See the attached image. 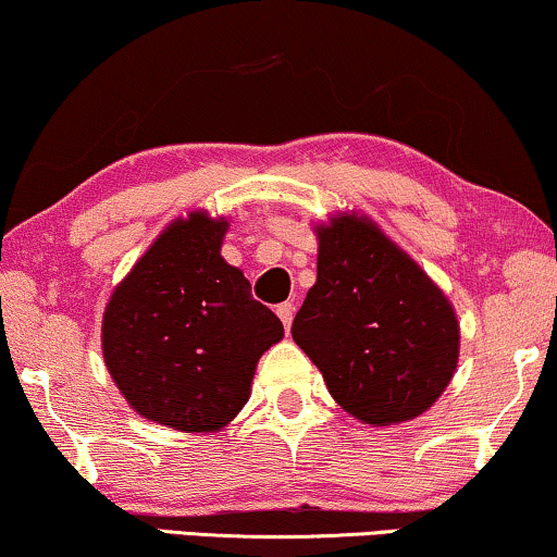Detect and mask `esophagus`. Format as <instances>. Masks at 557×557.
<instances>
[{
  "label": "esophagus",
  "instance_id": "1",
  "mask_svg": "<svg viewBox=\"0 0 557 557\" xmlns=\"http://www.w3.org/2000/svg\"><path fill=\"white\" fill-rule=\"evenodd\" d=\"M277 315H280V321H283L285 331L290 329L293 315H295V306H293V302H280V306H277Z\"/></svg>",
  "mask_w": 557,
  "mask_h": 557
}]
</instances>
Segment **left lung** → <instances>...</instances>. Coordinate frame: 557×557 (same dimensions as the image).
Returning <instances> with one entry per match:
<instances>
[{
	"label": "left lung",
	"mask_w": 557,
	"mask_h": 557,
	"mask_svg": "<svg viewBox=\"0 0 557 557\" xmlns=\"http://www.w3.org/2000/svg\"><path fill=\"white\" fill-rule=\"evenodd\" d=\"M315 236V285L295 313V344L355 419L372 426L417 419L455 375L453 306L364 215L331 218Z\"/></svg>",
	"instance_id": "obj_1"
}]
</instances>
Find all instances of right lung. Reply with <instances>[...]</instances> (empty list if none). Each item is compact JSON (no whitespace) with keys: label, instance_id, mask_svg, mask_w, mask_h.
<instances>
[{"label":"right lung","instance_id":"right-lung-1","mask_svg":"<svg viewBox=\"0 0 557 557\" xmlns=\"http://www.w3.org/2000/svg\"><path fill=\"white\" fill-rule=\"evenodd\" d=\"M228 221L189 213L166 226L104 308L102 355L140 417L218 432L242 411L259 357L283 339L242 270L221 257Z\"/></svg>","mask_w":557,"mask_h":557}]
</instances>
